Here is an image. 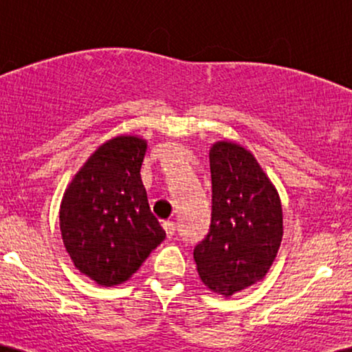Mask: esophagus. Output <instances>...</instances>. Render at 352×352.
Here are the masks:
<instances>
[{
    "label": "esophagus",
    "mask_w": 352,
    "mask_h": 352,
    "mask_svg": "<svg viewBox=\"0 0 352 352\" xmlns=\"http://www.w3.org/2000/svg\"><path fill=\"white\" fill-rule=\"evenodd\" d=\"M164 228H165V232H167L168 238H172L177 233V225L173 223V221H165Z\"/></svg>",
    "instance_id": "34e87169"
}]
</instances>
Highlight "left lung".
I'll return each instance as SVG.
<instances>
[{
  "mask_svg": "<svg viewBox=\"0 0 352 352\" xmlns=\"http://www.w3.org/2000/svg\"><path fill=\"white\" fill-rule=\"evenodd\" d=\"M212 217L193 248L201 281L232 296L263 280L283 238L278 192L256 159L240 145L217 142L210 151Z\"/></svg>",
  "mask_w": 352,
  "mask_h": 352,
  "instance_id": "left-lung-1",
  "label": "left lung"
}]
</instances>
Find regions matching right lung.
<instances>
[{"mask_svg": "<svg viewBox=\"0 0 352 352\" xmlns=\"http://www.w3.org/2000/svg\"><path fill=\"white\" fill-rule=\"evenodd\" d=\"M147 144L116 137L89 157L60 204L63 241L80 273L104 286L131 278L165 232L140 180Z\"/></svg>", "mask_w": 352, "mask_h": 352, "instance_id": "obj_1", "label": "right lung"}]
</instances>
